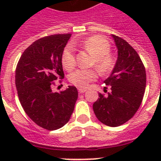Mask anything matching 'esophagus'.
I'll return each mask as SVG.
<instances>
[{
    "label": "esophagus",
    "instance_id": "obj_1",
    "mask_svg": "<svg viewBox=\"0 0 161 161\" xmlns=\"http://www.w3.org/2000/svg\"><path fill=\"white\" fill-rule=\"evenodd\" d=\"M85 89H78V92H79V93H84L85 92Z\"/></svg>",
    "mask_w": 161,
    "mask_h": 161
}]
</instances>
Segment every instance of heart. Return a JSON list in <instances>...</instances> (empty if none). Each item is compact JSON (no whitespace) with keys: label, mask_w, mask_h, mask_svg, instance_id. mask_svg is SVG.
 Listing matches in <instances>:
<instances>
[{"label":"heart","mask_w":161,"mask_h":161,"mask_svg":"<svg viewBox=\"0 0 161 161\" xmlns=\"http://www.w3.org/2000/svg\"><path fill=\"white\" fill-rule=\"evenodd\" d=\"M80 46L94 56L93 64L103 75L109 73L113 69L114 60L110 52V44L100 36H92L80 42ZM62 64L65 69L70 71L76 66V55L72 46L65 47L62 54ZM97 77L95 69H77L69 76V81L80 89L88 87Z\"/></svg>","instance_id":"heart-1"}]
</instances>
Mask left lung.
<instances>
[{"label":"left lung","instance_id":"8db88e82","mask_svg":"<svg viewBox=\"0 0 161 161\" xmlns=\"http://www.w3.org/2000/svg\"><path fill=\"white\" fill-rule=\"evenodd\" d=\"M118 59L110 76L104 80L111 89L107 96L98 93L93 105L96 117L109 126L124 124L141 105L146 87V71L136 51L123 38L112 35Z\"/></svg>","mask_w":161,"mask_h":161}]
</instances>
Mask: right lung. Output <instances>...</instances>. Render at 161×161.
Wrapping results in <instances>:
<instances>
[{"instance_id":"add662e5","label":"right lung","mask_w":161,"mask_h":161,"mask_svg":"<svg viewBox=\"0 0 161 161\" xmlns=\"http://www.w3.org/2000/svg\"><path fill=\"white\" fill-rule=\"evenodd\" d=\"M71 34L39 38L24 51L15 72L18 98L24 111L37 125L57 130L70 119L78 97L75 86L52 92L54 80L64 76L62 54Z\"/></svg>"}]
</instances>
